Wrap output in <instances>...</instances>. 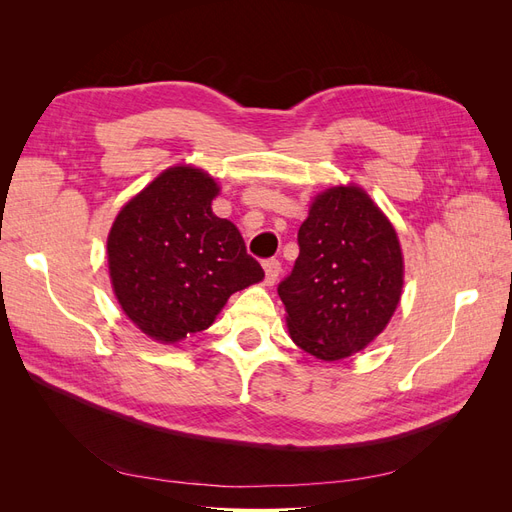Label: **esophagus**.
I'll return each instance as SVG.
<instances>
[{
  "instance_id": "1",
  "label": "esophagus",
  "mask_w": 512,
  "mask_h": 512,
  "mask_svg": "<svg viewBox=\"0 0 512 512\" xmlns=\"http://www.w3.org/2000/svg\"><path fill=\"white\" fill-rule=\"evenodd\" d=\"M262 269H265V275H267L265 277L267 286H273L277 282V277H280V273H282V262L275 260V258L265 260V262H262Z\"/></svg>"
}]
</instances>
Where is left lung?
<instances>
[{"label": "left lung", "instance_id": "left-lung-1", "mask_svg": "<svg viewBox=\"0 0 512 512\" xmlns=\"http://www.w3.org/2000/svg\"><path fill=\"white\" fill-rule=\"evenodd\" d=\"M299 250L277 288L292 342L329 363L365 350L404 290L395 226L361 185H333L312 198Z\"/></svg>", "mask_w": 512, "mask_h": 512}]
</instances>
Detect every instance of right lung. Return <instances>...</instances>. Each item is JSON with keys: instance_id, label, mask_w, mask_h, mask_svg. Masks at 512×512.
Segmentation results:
<instances>
[{"instance_id": "1", "label": "right lung", "mask_w": 512, "mask_h": 512, "mask_svg": "<svg viewBox=\"0 0 512 512\" xmlns=\"http://www.w3.org/2000/svg\"><path fill=\"white\" fill-rule=\"evenodd\" d=\"M220 185L192 164L166 168L121 207L106 239L123 314L158 344L209 329L232 292L262 282L239 228L211 203Z\"/></svg>"}]
</instances>
